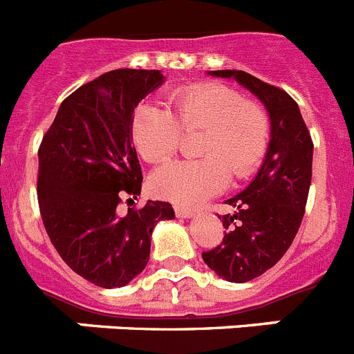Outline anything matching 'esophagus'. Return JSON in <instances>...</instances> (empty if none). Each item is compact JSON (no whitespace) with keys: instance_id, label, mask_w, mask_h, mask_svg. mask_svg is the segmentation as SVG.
<instances>
[{"instance_id":"obj_1","label":"esophagus","mask_w":354,"mask_h":354,"mask_svg":"<svg viewBox=\"0 0 354 354\" xmlns=\"http://www.w3.org/2000/svg\"><path fill=\"white\" fill-rule=\"evenodd\" d=\"M175 214L179 216V218H193L195 216V211L193 209H186V207H179V205H175Z\"/></svg>"}]
</instances>
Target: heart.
I'll return each mask as SVG.
<instances>
[{
	"instance_id": "1",
	"label": "heart",
	"mask_w": 354,
	"mask_h": 354,
	"mask_svg": "<svg viewBox=\"0 0 354 354\" xmlns=\"http://www.w3.org/2000/svg\"><path fill=\"white\" fill-rule=\"evenodd\" d=\"M180 131L200 134L198 159L174 161L154 171L150 189L159 198L195 207L223 192L232 175L246 179L259 167L270 142V118L259 102L241 99L223 84H195L175 92L167 109L142 104L131 120L134 145L149 162H161L180 143Z\"/></svg>"
}]
</instances>
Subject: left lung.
<instances>
[{
  "label": "left lung",
  "mask_w": 354,
  "mask_h": 354,
  "mask_svg": "<svg viewBox=\"0 0 354 354\" xmlns=\"http://www.w3.org/2000/svg\"><path fill=\"white\" fill-rule=\"evenodd\" d=\"M209 76L236 80L264 104L271 120L270 145L255 179L227 200L234 214L218 216L227 228L223 243L202 253L218 277L245 283L271 270L298 234L310 189L314 143L287 92L243 71H211Z\"/></svg>",
  "instance_id": "left-lung-1"
}]
</instances>
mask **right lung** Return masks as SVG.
Returning a JSON list of instances; mask_svg holds the SVG:
<instances>
[{
    "label": "right lung",
    "instance_id": "1",
    "mask_svg": "<svg viewBox=\"0 0 354 354\" xmlns=\"http://www.w3.org/2000/svg\"><path fill=\"white\" fill-rule=\"evenodd\" d=\"M162 83L161 71L106 72L62 102L40 143L37 195L46 232L74 273L104 289L127 286L145 270L152 230L175 218L159 200L126 216L117 209L122 196L142 192L134 108Z\"/></svg>",
    "mask_w": 354,
    "mask_h": 354
}]
</instances>
